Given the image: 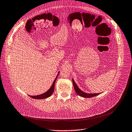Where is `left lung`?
<instances>
[{
	"label": "left lung",
	"mask_w": 132,
	"mask_h": 132,
	"mask_svg": "<svg viewBox=\"0 0 132 132\" xmlns=\"http://www.w3.org/2000/svg\"><path fill=\"white\" fill-rule=\"evenodd\" d=\"M72 82H73V87H74V89L76 91V93L80 96L84 98H90V97H95L96 96L98 95H99L100 94H87L86 93H85L81 90H80L79 87H78V86L77 85V84H76V82H75L74 80L72 79Z\"/></svg>",
	"instance_id": "1"
}]
</instances>
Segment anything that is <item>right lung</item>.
I'll return each instance as SVG.
<instances>
[{"instance_id": "1", "label": "right lung", "mask_w": 132, "mask_h": 132, "mask_svg": "<svg viewBox=\"0 0 132 132\" xmlns=\"http://www.w3.org/2000/svg\"><path fill=\"white\" fill-rule=\"evenodd\" d=\"M59 72L60 71L58 72V74L57 75V76L56 77L55 80H54V81L52 84V85L51 86V88L47 91L46 92L42 94H40V95H37V96H30V95H28L29 97H31V98H34V99H44V98H48L50 96H51L52 95V94L54 92V85H55V82L56 81V80L59 76Z\"/></svg>"}]
</instances>
